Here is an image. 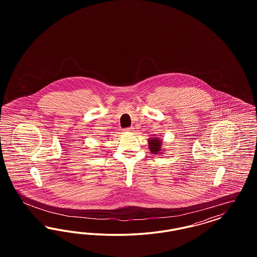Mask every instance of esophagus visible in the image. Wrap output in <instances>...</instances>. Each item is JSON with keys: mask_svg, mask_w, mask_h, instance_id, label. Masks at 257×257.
<instances>
[{"mask_svg": "<svg viewBox=\"0 0 257 257\" xmlns=\"http://www.w3.org/2000/svg\"><path fill=\"white\" fill-rule=\"evenodd\" d=\"M124 131L125 132H127V133H132L133 132V128H126V129H124Z\"/></svg>", "mask_w": 257, "mask_h": 257, "instance_id": "esophagus-1", "label": "esophagus"}]
</instances>
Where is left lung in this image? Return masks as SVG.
I'll list each match as a JSON object with an SVG mask.
<instances>
[{
    "mask_svg": "<svg viewBox=\"0 0 257 257\" xmlns=\"http://www.w3.org/2000/svg\"><path fill=\"white\" fill-rule=\"evenodd\" d=\"M162 145H163V142H162V139L159 137H156L153 135L152 138L148 139V147L152 154L163 155L165 149L163 148Z\"/></svg>",
    "mask_w": 257,
    "mask_h": 257,
    "instance_id": "obj_1",
    "label": "left lung"
}]
</instances>
